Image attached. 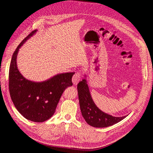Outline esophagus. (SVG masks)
Instances as JSON below:
<instances>
[{
  "label": "esophagus",
  "mask_w": 153,
  "mask_h": 153,
  "mask_svg": "<svg viewBox=\"0 0 153 153\" xmlns=\"http://www.w3.org/2000/svg\"><path fill=\"white\" fill-rule=\"evenodd\" d=\"M80 79H81V74L79 72L76 73L72 77V82H73L74 85H77L78 82H79Z\"/></svg>",
  "instance_id": "1"
}]
</instances>
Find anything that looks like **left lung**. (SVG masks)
Instances as JSON below:
<instances>
[{"label":"left lung","instance_id":"obj_1","mask_svg":"<svg viewBox=\"0 0 153 153\" xmlns=\"http://www.w3.org/2000/svg\"><path fill=\"white\" fill-rule=\"evenodd\" d=\"M77 85V91L82 116L88 125L95 128H105L112 126L121 121L128 116L115 117L108 114L98 109L93 102L86 75Z\"/></svg>","mask_w":153,"mask_h":153}]
</instances>
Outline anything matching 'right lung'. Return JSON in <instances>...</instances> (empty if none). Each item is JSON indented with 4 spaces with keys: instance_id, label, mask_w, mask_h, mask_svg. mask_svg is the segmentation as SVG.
I'll use <instances>...</instances> for the list:
<instances>
[{
    "instance_id": "1",
    "label": "right lung",
    "mask_w": 153,
    "mask_h": 153,
    "mask_svg": "<svg viewBox=\"0 0 153 153\" xmlns=\"http://www.w3.org/2000/svg\"><path fill=\"white\" fill-rule=\"evenodd\" d=\"M37 30L32 31L19 44L14 52L9 72V89L11 100L18 111L27 120L44 122L54 114L63 91L72 86L74 72L58 74L42 82L28 80L19 72L17 55L23 44Z\"/></svg>"
}]
</instances>
